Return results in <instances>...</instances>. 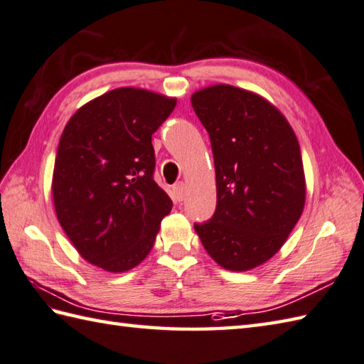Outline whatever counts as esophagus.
<instances>
[{
    "instance_id": "esophagus-1",
    "label": "esophagus",
    "mask_w": 364,
    "mask_h": 364,
    "mask_svg": "<svg viewBox=\"0 0 364 364\" xmlns=\"http://www.w3.org/2000/svg\"><path fill=\"white\" fill-rule=\"evenodd\" d=\"M173 195H174V199L177 200V203H181V200L183 199L185 196V187L182 182H177L173 185Z\"/></svg>"
}]
</instances>
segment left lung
Here are the masks:
<instances>
[{"mask_svg":"<svg viewBox=\"0 0 364 364\" xmlns=\"http://www.w3.org/2000/svg\"><path fill=\"white\" fill-rule=\"evenodd\" d=\"M191 106L208 132L216 173V210L195 230L224 269H252L277 252L302 215L296 134L272 104L238 87L204 88Z\"/></svg>","mask_w":364,"mask_h":364,"instance_id":"1","label":"left lung"}]
</instances>
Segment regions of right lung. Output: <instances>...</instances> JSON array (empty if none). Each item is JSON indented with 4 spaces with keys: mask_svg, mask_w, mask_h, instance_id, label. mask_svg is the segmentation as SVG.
<instances>
[{
    "mask_svg": "<svg viewBox=\"0 0 364 364\" xmlns=\"http://www.w3.org/2000/svg\"><path fill=\"white\" fill-rule=\"evenodd\" d=\"M176 100L117 88L70 118L54 164L58 220L88 263L110 272L135 268L154 246L173 200L154 181L152 134Z\"/></svg>",
    "mask_w": 364,
    "mask_h": 364,
    "instance_id": "right-lung-1",
    "label": "right lung"
}]
</instances>
